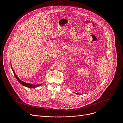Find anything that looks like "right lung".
Masks as SVG:
<instances>
[{
	"label": "right lung",
	"mask_w": 123,
	"mask_h": 123,
	"mask_svg": "<svg viewBox=\"0 0 123 123\" xmlns=\"http://www.w3.org/2000/svg\"><path fill=\"white\" fill-rule=\"evenodd\" d=\"M11 68H12V72H13V74H14V76H15V78H16V79L17 80V81H18V82H19V83H20L21 85H22L23 86H27V87H30V88H35V87H37V86H41V84H39V85H32V84H31L26 83L24 82L23 81H21V80H20L18 77H17V76H16V74H15L14 72L13 71V68H12V65H11Z\"/></svg>",
	"instance_id": "right-lung-1"
}]
</instances>
